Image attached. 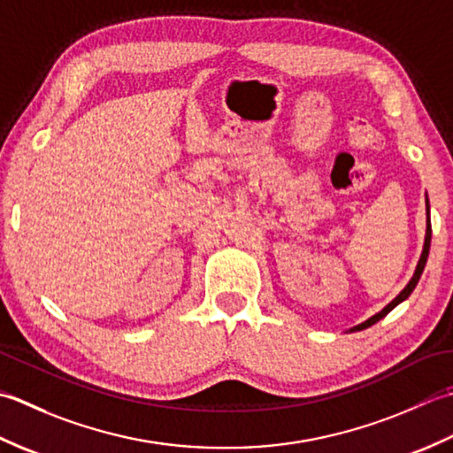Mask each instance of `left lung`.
I'll return each instance as SVG.
<instances>
[{
    "instance_id": "1",
    "label": "left lung",
    "mask_w": 453,
    "mask_h": 453,
    "mask_svg": "<svg viewBox=\"0 0 453 453\" xmlns=\"http://www.w3.org/2000/svg\"><path fill=\"white\" fill-rule=\"evenodd\" d=\"M430 240H432V226H430V207H428V197H426V236H424V248H422V254H420V260H418V265L417 270H414V275L411 278V281L407 283V288H404L396 297L387 304V307H383L380 312H375L373 317H369L365 322H362V325H357L354 328H349V332H356V330H364V328H369L372 325H375V322H380L383 317L389 315V312L396 307V304L403 303L404 299H409V295L414 291V288H417V283L420 280V275L424 272V265H426V260H428V252H430Z\"/></svg>"
}]
</instances>
